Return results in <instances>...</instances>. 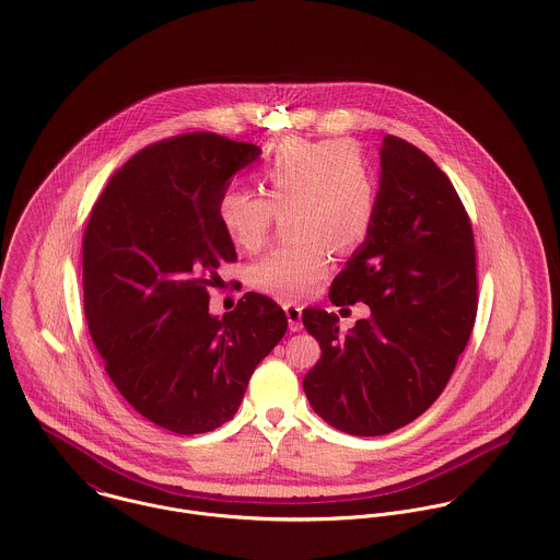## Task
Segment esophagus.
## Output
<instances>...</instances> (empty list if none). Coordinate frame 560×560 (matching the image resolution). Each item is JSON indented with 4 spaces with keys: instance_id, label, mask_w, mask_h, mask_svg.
<instances>
[{
    "instance_id": "esophagus-1",
    "label": "esophagus",
    "mask_w": 560,
    "mask_h": 560,
    "mask_svg": "<svg viewBox=\"0 0 560 560\" xmlns=\"http://www.w3.org/2000/svg\"><path fill=\"white\" fill-rule=\"evenodd\" d=\"M283 310H285V315H288V322H290V330H301L303 328V324H301V317H303V307L301 305H296V303H288V305H283Z\"/></svg>"
}]
</instances>
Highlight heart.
<instances>
[{
    "mask_svg": "<svg viewBox=\"0 0 560 560\" xmlns=\"http://www.w3.org/2000/svg\"><path fill=\"white\" fill-rule=\"evenodd\" d=\"M257 183L264 197L247 188L221 190L219 223L238 249L255 250L285 212L292 238L261 255L249 281L275 299H303L322 283L330 249L348 253L368 238L375 212L372 163L354 141L288 137L268 150Z\"/></svg>",
    "mask_w": 560,
    "mask_h": 560,
    "instance_id": "obj_1",
    "label": "heart"
}]
</instances>
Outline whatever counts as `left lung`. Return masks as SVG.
Returning a JSON list of instances; mask_svg holds the SVG:
<instances>
[{"mask_svg": "<svg viewBox=\"0 0 560 560\" xmlns=\"http://www.w3.org/2000/svg\"><path fill=\"white\" fill-rule=\"evenodd\" d=\"M365 243L332 279L330 303L368 317L303 311L322 357L303 388L328 425L384 435L421 417L464 352L477 317V257L468 212L446 174L417 145L386 135Z\"/></svg>", "mask_w": 560, "mask_h": 560, "instance_id": "left-lung-1", "label": "left lung"}]
</instances>
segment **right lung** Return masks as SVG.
<instances>
[{
  "instance_id": "add662e5",
  "label": "right lung",
  "mask_w": 560,
  "mask_h": 560,
  "mask_svg": "<svg viewBox=\"0 0 560 560\" xmlns=\"http://www.w3.org/2000/svg\"><path fill=\"white\" fill-rule=\"evenodd\" d=\"M259 152L217 132L150 143L114 174L85 228L83 307L105 372L174 434L230 421L288 330L283 310L255 292L223 317L208 313L219 266L236 261L217 201Z\"/></svg>"
}]
</instances>
